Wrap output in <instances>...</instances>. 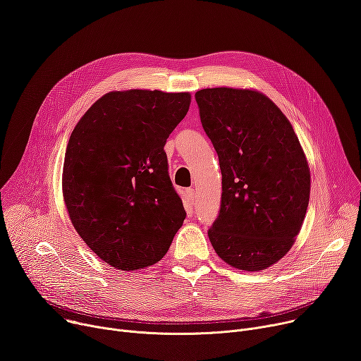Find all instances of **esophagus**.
Returning a JSON list of instances; mask_svg holds the SVG:
<instances>
[{
	"mask_svg": "<svg viewBox=\"0 0 361 361\" xmlns=\"http://www.w3.org/2000/svg\"><path fill=\"white\" fill-rule=\"evenodd\" d=\"M185 196H187L188 202H195V199H196L195 188H187V190H185Z\"/></svg>",
	"mask_w": 361,
	"mask_h": 361,
	"instance_id": "obj_1",
	"label": "esophagus"
}]
</instances>
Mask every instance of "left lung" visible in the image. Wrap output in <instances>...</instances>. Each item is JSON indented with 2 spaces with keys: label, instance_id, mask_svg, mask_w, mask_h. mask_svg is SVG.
Segmentation results:
<instances>
[{
  "label": "left lung",
  "instance_id": "obj_1",
  "mask_svg": "<svg viewBox=\"0 0 361 361\" xmlns=\"http://www.w3.org/2000/svg\"><path fill=\"white\" fill-rule=\"evenodd\" d=\"M196 102L222 174L221 209L207 235L233 268L267 269L288 253L306 216L305 152L287 117L260 92L202 89Z\"/></svg>",
  "mask_w": 361,
  "mask_h": 361
}]
</instances>
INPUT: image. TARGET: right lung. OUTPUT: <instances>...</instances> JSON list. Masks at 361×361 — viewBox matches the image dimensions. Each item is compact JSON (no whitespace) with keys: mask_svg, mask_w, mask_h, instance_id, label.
<instances>
[{"mask_svg":"<svg viewBox=\"0 0 361 361\" xmlns=\"http://www.w3.org/2000/svg\"><path fill=\"white\" fill-rule=\"evenodd\" d=\"M190 98L187 92H109L71 133L63 166L67 211L87 247L114 268L159 262L185 219L164 146Z\"/></svg>","mask_w":361,"mask_h":361,"instance_id":"right-lung-1","label":"right lung"}]
</instances>
